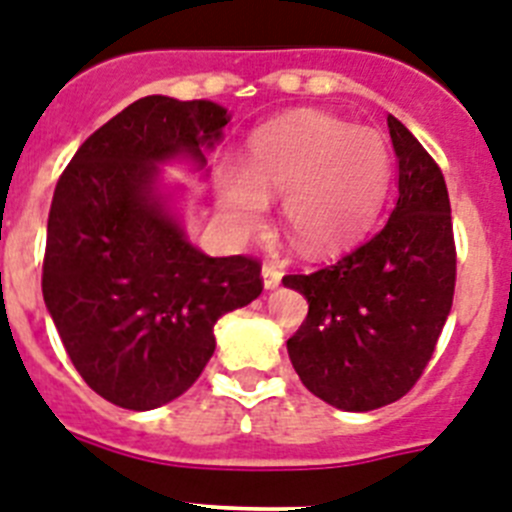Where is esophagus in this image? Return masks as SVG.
I'll return each instance as SVG.
<instances>
[{"mask_svg": "<svg viewBox=\"0 0 512 512\" xmlns=\"http://www.w3.org/2000/svg\"><path fill=\"white\" fill-rule=\"evenodd\" d=\"M261 279H264V289H277L279 282H282V271H279L277 266L264 264V269H261Z\"/></svg>", "mask_w": 512, "mask_h": 512, "instance_id": "obj_1", "label": "esophagus"}]
</instances>
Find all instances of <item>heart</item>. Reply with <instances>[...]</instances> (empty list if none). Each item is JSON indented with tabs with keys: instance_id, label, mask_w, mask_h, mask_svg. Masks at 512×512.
Returning <instances> with one entry per match:
<instances>
[{
	"instance_id": "1",
	"label": "heart",
	"mask_w": 512,
	"mask_h": 512,
	"mask_svg": "<svg viewBox=\"0 0 512 512\" xmlns=\"http://www.w3.org/2000/svg\"><path fill=\"white\" fill-rule=\"evenodd\" d=\"M392 179L382 133L323 112H300L256 130L246 166L215 171L217 207L235 235L259 233L282 200L284 233L307 256L341 251L372 228Z\"/></svg>"
}]
</instances>
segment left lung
Instances as JSON below:
<instances>
[{
    "mask_svg": "<svg viewBox=\"0 0 512 512\" xmlns=\"http://www.w3.org/2000/svg\"><path fill=\"white\" fill-rule=\"evenodd\" d=\"M397 156L390 220L336 264L289 274L284 287L307 300L287 341L289 361L315 397L348 413L408 395L451 312L456 248L438 164L397 117H387Z\"/></svg>",
    "mask_w": 512,
    "mask_h": 512,
    "instance_id": "obj_1",
    "label": "left lung"
}]
</instances>
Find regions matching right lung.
<instances>
[{
    "mask_svg": "<svg viewBox=\"0 0 512 512\" xmlns=\"http://www.w3.org/2000/svg\"><path fill=\"white\" fill-rule=\"evenodd\" d=\"M230 122L210 99L151 94L89 135L48 215L43 300L81 379L117 408L153 410L197 382L215 323L261 295V266L189 241L161 166L205 171Z\"/></svg>",
    "mask_w": 512,
    "mask_h": 512,
    "instance_id": "add662e5",
    "label": "right lung"
}]
</instances>
